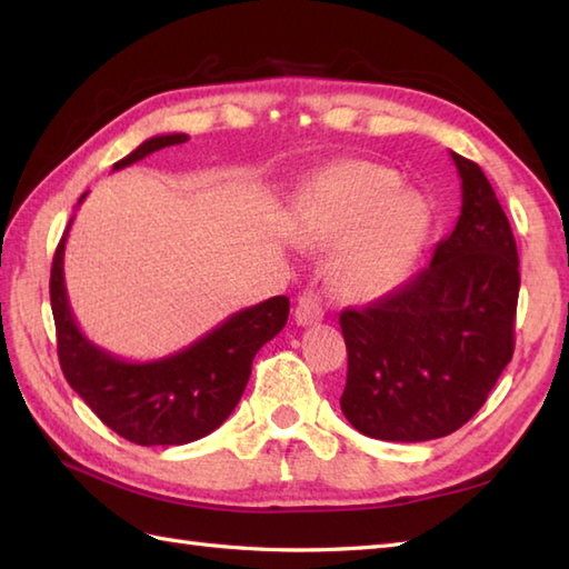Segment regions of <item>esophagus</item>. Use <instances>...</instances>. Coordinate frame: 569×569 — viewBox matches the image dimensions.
I'll return each mask as SVG.
<instances>
[{
	"label": "esophagus",
	"instance_id": "34e87169",
	"mask_svg": "<svg viewBox=\"0 0 569 569\" xmlns=\"http://www.w3.org/2000/svg\"><path fill=\"white\" fill-rule=\"evenodd\" d=\"M325 316V310L320 306V298L312 293V291H306L298 296V303H296V322L298 325H316L320 322Z\"/></svg>",
	"mask_w": 569,
	"mask_h": 569
}]
</instances>
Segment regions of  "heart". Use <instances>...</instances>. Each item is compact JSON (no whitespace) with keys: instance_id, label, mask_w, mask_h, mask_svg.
Returning <instances> with one entry per match:
<instances>
[{"instance_id":"b5f03b06","label":"heart","mask_w":569,"mask_h":569,"mask_svg":"<svg viewBox=\"0 0 569 569\" xmlns=\"http://www.w3.org/2000/svg\"><path fill=\"white\" fill-rule=\"evenodd\" d=\"M398 176L371 161H342L318 176L298 198L293 237L300 247H335V291L367 300L406 273L426 227L418 196L396 190Z\"/></svg>"}]
</instances>
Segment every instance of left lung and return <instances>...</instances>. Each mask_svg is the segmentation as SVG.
Returning <instances> with one entry per match:
<instances>
[{
  "label": "left lung",
  "instance_id": "8db88e82",
  "mask_svg": "<svg viewBox=\"0 0 569 569\" xmlns=\"http://www.w3.org/2000/svg\"><path fill=\"white\" fill-rule=\"evenodd\" d=\"M462 210L430 261L377 303L340 316L345 418L369 438L426 442L462 428L513 357L518 251L485 171L450 151Z\"/></svg>",
  "mask_w": 569,
  "mask_h": 569
}]
</instances>
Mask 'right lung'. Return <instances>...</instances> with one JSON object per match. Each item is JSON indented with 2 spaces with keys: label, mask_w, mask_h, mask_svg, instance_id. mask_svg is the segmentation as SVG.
I'll list each match as a JSON object with an SVG mask.
<instances>
[{
  "label": "right lung",
  "mask_w": 569,
  "mask_h": 569,
  "mask_svg": "<svg viewBox=\"0 0 569 569\" xmlns=\"http://www.w3.org/2000/svg\"><path fill=\"white\" fill-rule=\"evenodd\" d=\"M186 141L188 134L151 137L117 161L112 171H122L153 151ZM68 229L53 257L51 308L60 369L72 391L107 428L143 447L186 445L220 428L247 389L253 357L283 330L291 310L288 298L276 296L232 312L180 352L151 361H129L98 347L78 328L63 273Z\"/></svg>",
  "instance_id": "1"
}]
</instances>
